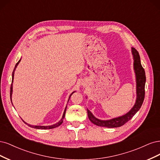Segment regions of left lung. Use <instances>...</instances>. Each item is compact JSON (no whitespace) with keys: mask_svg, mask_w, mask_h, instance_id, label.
Listing matches in <instances>:
<instances>
[{"mask_svg":"<svg viewBox=\"0 0 160 160\" xmlns=\"http://www.w3.org/2000/svg\"><path fill=\"white\" fill-rule=\"evenodd\" d=\"M132 51L133 56V60H134L133 66H134L137 81V99L136 104L132 108V110L127 113L126 114L110 120H100L97 119L92 115L90 110L87 109L89 120L96 126L112 128L120 127L124 125L127 122L130 120L133 116L136 114L143 104L144 97H145V83L146 79L145 70H144L141 64L140 57L138 51L134 48H132Z\"/></svg>","mask_w":160,"mask_h":160,"instance_id":"left-lung-1","label":"left lung"}]
</instances>
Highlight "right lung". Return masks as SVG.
<instances>
[{
    "instance_id": "right-lung-1",
    "label": "right lung",
    "mask_w": 160,
    "mask_h": 160,
    "mask_svg": "<svg viewBox=\"0 0 160 160\" xmlns=\"http://www.w3.org/2000/svg\"><path fill=\"white\" fill-rule=\"evenodd\" d=\"M20 60L16 64V65H15V67H14V70H13V72H12V84H11V92H10V96H11H11H12V82H13V79H14V70H15V69H16V68H17V65L18 64V63L20 62ZM73 92V93H74ZM73 93H72L71 94V95ZM71 95L70 96H70H71ZM70 98H69V99H70ZM11 102H12V100H11ZM66 108H65V110H64V114H63V116H62V119L58 122V123H55V124H54V125H52V126H32V125H30V124H28V123H27L26 122H24L25 123H27V124L28 126H30V127H31V128H36V129H44V130H47V129H52V128H56V127H58V126H60L61 124H62V123L63 122V120H64V116H65V113H66Z\"/></svg>"
}]
</instances>
